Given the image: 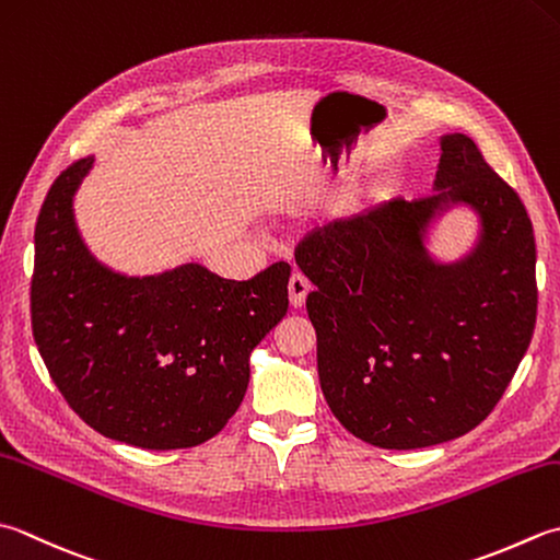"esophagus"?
Listing matches in <instances>:
<instances>
[{
  "label": "esophagus",
  "mask_w": 560,
  "mask_h": 560,
  "mask_svg": "<svg viewBox=\"0 0 560 560\" xmlns=\"http://www.w3.org/2000/svg\"><path fill=\"white\" fill-rule=\"evenodd\" d=\"M308 293H311V281L305 279V273L293 271L289 279V301L293 308H301V305L305 303V295Z\"/></svg>",
  "instance_id": "34e87169"
}]
</instances>
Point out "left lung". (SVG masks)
<instances>
[{
  "label": "left lung",
  "mask_w": 560,
  "mask_h": 560,
  "mask_svg": "<svg viewBox=\"0 0 560 560\" xmlns=\"http://www.w3.org/2000/svg\"><path fill=\"white\" fill-rule=\"evenodd\" d=\"M436 194L393 199L305 235L295 265L313 281L323 396L345 430L381 448H422L483 422L536 325V245L527 208L474 140L442 138ZM466 202L481 240L440 266L431 218Z\"/></svg>",
  "instance_id": "obj_1"
}]
</instances>
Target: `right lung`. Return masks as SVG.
<instances>
[{
    "mask_svg": "<svg viewBox=\"0 0 560 560\" xmlns=\"http://www.w3.org/2000/svg\"><path fill=\"white\" fill-rule=\"evenodd\" d=\"M94 158L52 182L36 223L31 327L55 386L108 440L189 448L233 418L249 354L289 311L287 261L249 281L201 265L116 273L82 243L72 196Z\"/></svg>",
    "mask_w": 560,
    "mask_h": 560,
    "instance_id": "add662e5",
    "label": "right lung"
}]
</instances>
